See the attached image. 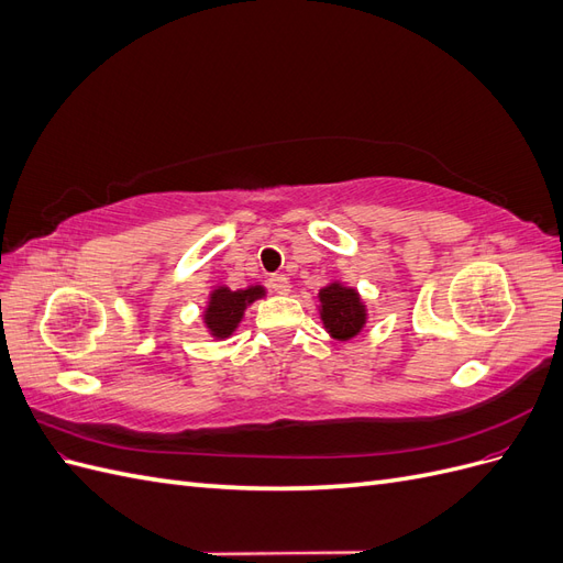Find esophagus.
<instances>
[{"label":"esophagus","instance_id":"34e87169","mask_svg":"<svg viewBox=\"0 0 563 563\" xmlns=\"http://www.w3.org/2000/svg\"><path fill=\"white\" fill-rule=\"evenodd\" d=\"M267 284H269L272 291L282 294V296H286L288 291H291V284H288V277H286V275H269V277H267Z\"/></svg>","mask_w":563,"mask_h":563}]
</instances>
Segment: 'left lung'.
I'll return each instance as SVG.
<instances>
[{
  "mask_svg": "<svg viewBox=\"0 0 563 563\" xmlns=\"http://www.w3.org/2000/svg\"><path fill=\"white\" fill-rule=\"evenodd\" d=\"M321 319L327 331L338 340H350L362 331L366 323V310L354 288L331 284L319 291Z\"/></svg>",
  "mask_w": 563,
  "mask_h": 563,
  "instance_id": "obj_1",
  "label": "left lung"
}]
</instances>
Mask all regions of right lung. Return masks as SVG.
<instances>
[{
    "mask_svg": "<svg viewBox=\"0 0 563 563\" xmlns=\"http://www.w3.org/2000/svg\"><path fill=\"white\" fill-rule=\"evenodd\" d=\"M263 294H265L263 286H251V288H244V291H230L225 286L216 288L211 294L207 314H203V321H207L209 331L216 338H228L236 329V323H240L246 305L253 302L255 298H261Z\"/></svg>",
    "mask_w": 563,
    "mask_h": 563,
    "instance_id": "1",
    "label": "right lung"
}]
</instances>
